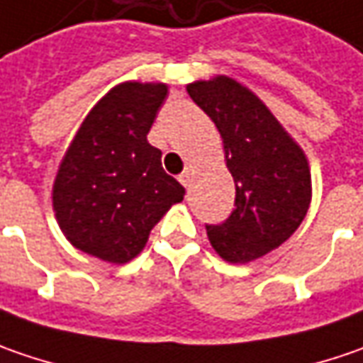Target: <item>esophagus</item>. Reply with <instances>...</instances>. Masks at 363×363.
I'll list each match as a JSON object with an SVG mask.
<instances>
[{"mask_svg":"<svg viewBox=\"0 0 363 363\" xmlns=\"http://www.w3.org/2000/svg\"><path fill=\"white\" fill-rule=\"evenodd\" d=\"M179 181H181L182 186H191V182H193V174H191V170H189V168L182 172L181 177H179Z\"/></svg>","mask_w":363,"mask_h":363,"instance_id":"obj_1","label":"esophagus"}]
</instances>
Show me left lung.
Masks as SVG:
<instances>
[{"instance_id": "left-lung-1", "label": "left lung", "mask_w": 363, "mask_h": 363, "mask_svg": "<svg viewBox=\"0 0 363 363\" xmlns=\"http://www.w3.org/2000/svg\"><path fill=\"white\" fill-rule=\"evenodd\" d=\"M186 91L217 125L235 182V209L223 223L205 225L209 242L228 262L262 258L284 244L307 215V158L268 107L240 83L217 77Z\"/></svg>"}]
</instances>
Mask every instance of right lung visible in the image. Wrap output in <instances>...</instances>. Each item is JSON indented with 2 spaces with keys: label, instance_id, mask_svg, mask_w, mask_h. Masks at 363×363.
Here are the masks:
<instances>
[{
  "label": "right lung",
  "instance_id": "add662e5",
  "mask_svg": "<svg viewBox=\"0 0 363 363\" xmlns=\"http://www.w3.org/2000/svg\"><path fill=\"white\" fill-rule=\"evenodd\" d=\"M166 93L162 83L118 85L79 128L52 191L58 225L77 250L113 264L132 260L184 197L148 142Z\"/></svg>",
  "mask_w": 363,
  "mask_h": 363
}]
</instances>
